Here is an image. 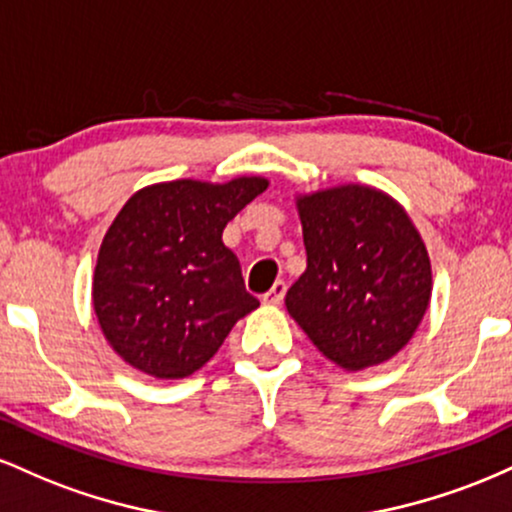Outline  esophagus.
Returning <instances> with one entry per match:
<instances>
[{
  "label": "esophagus",
  "mask_w": 512,
  "mask_h": 512,
  "mask_svg": "<svg viewBox=\"0 0 512 512\" xmlns=\"http://www.w3.org/2000/svg\"><path fill=\"white\" fill-rule=\"evenodd\" d=\"M284 296H286V284H284V281H276L272 289L264 293L262 301L267 305H279L281 301H284Z\"/></svg>",
  "instance_id": "esophagus-1"
}]
</instances>
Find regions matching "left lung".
<instances>
[{
  "instance_id": "1",
  "label": "left lung",
  "mask_w": 512,
  "mask_h": 512,
  "mask_svg": "<svg viewBox=\"0 0 512 512\" xmlns=\"http://www.w3.org/2000/svg\"><path fill=\"white\" fill-rule=\"evenodd\" d=\"M305 272L286 310L322 356L363 370L397 356L433 293L426 243L395 197L361 182L296 192Z\"/></svg>"
}]
</instances>
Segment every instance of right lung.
Instances as JSON below:
<instances>
[{"instance_id":"add662e5","label":"right lung","mask_w":512,"mask_h":512,"mask_svg":"<svg viewBox=\"0 0 512 512\" xmlns=\"http://www.w3.org/2000/svg\"><path fill=\"white\" fill-rule=\"evenodd\" d=\"M267 187L262 175L182 178L127 199L105 231L91 286L98 325L122 361L156 380L187 378L260 308L221 236Z\"/></svg>"}]
</instances>
